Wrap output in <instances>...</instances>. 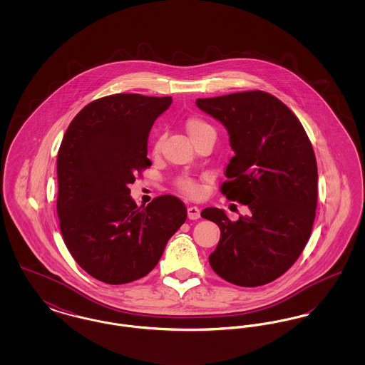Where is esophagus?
Listing matches in <instances>:
<instances>
[{"label": "esophagus", "instance_id": "obj_1", "mask_svg": "<svg viewBox=\"0 0 365 365\" xmlns=\"http://www.w3.org/2000/svg\"><path fill=\"white\" fill-rule=\"evenodd\" d=\"M200 213H201V210H200V208H197V207L191 205V207L187 208V216H189L190 220H197L200 217Z\"/></svg>", "mask_w": 365, "mask_h": 365}]
</instances>
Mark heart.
<instances>
[{"instance_id": "b5f03b06", "label": "heart", "mask_w": 365, "mask_h": 365, "mask_svg": "<svg viewBox=\"0 0 365 365\" xmlns=\"http://www.w3.org/2000/svg\"><path fill=\"white\" fill-rule=\"evenodd\" d=\"M186 130H187V133H189L191 139L198 138V137H201V135H204V134H208V133L215 134L212 125H209L208 123L204 122V120H201V119H198V118H191V119H189V120L186 122ZM161 143H163V137L158 135L156 140H155V143H153V152H155V153L160 152ZM176 185H178V187H179L180 190L183 191L185 194L190 195V197H195V195L200 194V186H198V183H197L195 180H192L191 178H187V176L179 178V179L176 180Z\"/></svg>"}]
</instances>
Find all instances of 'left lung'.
Returning <instances> with one entry per match:
<instances>
[{"mask_svg":"<svg viewBox=\"0 0 365 365\" xmlns=\"http://www.w3.org/2000/svg\"><path fill=\"white\" fill-rule=\"evenodd\" d=\"M195 104L226 127L234 150L220 190L250 210L237 222L223 209L201 212L220 228L209 264L230 283L267 284L294 264L311 237L317 205L312 143L294 113L265 91L198 98Z\"/></svg>","mask_w":365,"mask_h":365,"instance_id":"8db88e82","label":"left lung"}]
</instances>
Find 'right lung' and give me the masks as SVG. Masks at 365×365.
<instances>
[{
    "label": "right lung",
    "mask_w": 365,
    "mask_h": 365,
    "mask_svg": "<svg viewBox=\"0 0 365 365\" xmlns=\"http://www.w3.org/2000/svg\"><path fill=\"white\" fill-rule=\"evenodd\" d=\"M171 97L113 94L86 105L71 122L57 155V215L72 257L93 278L123 284L157 265L186 222L175 195L138 207L128 185L152 165L148 138Z\"/></svg>",
    "instance_id": "1"
}]
</instances>
